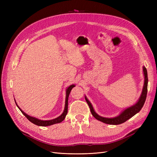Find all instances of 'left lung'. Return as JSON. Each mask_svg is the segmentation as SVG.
Here are the masks:
<instances>
[{"mask_svg":"<svg viewBox=\"0 0 157 157\" xmlns=\"http://www.w3.org/2000/svg\"><path fill=\"white\" fill-rule=\"evenodd\" d=\"M144 73L145 76V82H144V86L143 88V91H142L141 95L140 96V98L139 99V101L137 102L136 104L134 105H133L129 108H128L123 111L119 116H118L115 118H104L101 116H99L98 114L94 111V109L92 107V104L88 100V99L85 97V99L89 105L90 111L92 114V115L96 118L97 120L103 122L104 123H106V124H113V125H117V124H121L122 123H124L128 119H130L133 116H134L136 113L140 111L141 108L143 107L145 99L147 98V84H148V77H147V69L144 67Z\"/></svg>","mask_w":157,"mask_h":157,"instance_id":"1","label":"left lung"}]
</instances>
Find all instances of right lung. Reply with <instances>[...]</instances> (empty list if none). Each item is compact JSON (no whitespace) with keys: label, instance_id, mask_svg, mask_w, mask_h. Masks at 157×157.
<instances>
[{"label":"right lung","instance_id":"right-lung-1","mask_svg":"<svg viewBox=\"0 0 157 157\" xmlns=\"http://www.w3.org/2000/svg\"><path fill=\"white\" fill-rule=\"evenodd\" d=\"M75 85H71V86L67 89V91H66V99H65V109H64V111L63 113L61 114V115L59 116V117L55 118V119L53 120H50V121H41L39 119H37L36 118L34 117H30L28 115H27L26 113H25L23 112L22 110H21L20 108L18 107V105H17L16 103V105L17 107L20 109V110L21 111V112L23 113V115H25V117L27 118L28 120H29L30 122H31L33 124H35L36 125L38 126H50L52 124H57V123H59L61 122H62L65 118V116L67 115V110H68V98H69V94L71 91V90L73 87H75Z\"/></svg>","mask_w":157,"mask_h":157}]
</instances>
